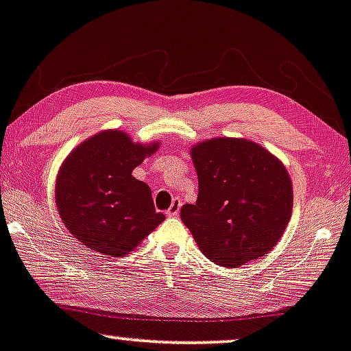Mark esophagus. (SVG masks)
Here are the masks:
<instances>
[{
	"instance_id": "34e87169",
	"label": "esophagus",
	"mask_w": 351,
	"mask_h": 351,
	"mask_svg": "<svg viewBox=\"0 0 351 351\" xmlns=\"http://www.w3.org/2000/svg\"><path fill=\"white\" fill-rule=\"evenodd\" d=\"M180 208H181V200L180 199H173L170 208L167 210V215H168V217H176V215L180 213Z\"/></svg>"
}]
</instances>
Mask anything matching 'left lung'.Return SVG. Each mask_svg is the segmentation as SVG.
<instances>
[{
	"mask_svg": "<svg viewBox=\"0 0 351 351\" xmlns=\"http://www.w3.org/2000/svg\"><path fill=\"white\" fill-rule=\"evenodd\" d=\"M195 204L181 208L202 254L224 268L266 256L281 241L293 207L292 180L279 158L244 138L194 144Z\"/></svg>",
	"mask_w": 351,
	"mask_h": 351,
	"instance_id": "left-lung-1",
	"label": "left lung"
}]
</instances>
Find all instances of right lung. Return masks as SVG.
I'll return each instance as SVG.
<instances>
[{"label": "right lung", "mask_w": 351, "mask_h": 351, "mask_svg": "<svg viewBox=\"0 0 351 351\" xmlns=\"http://www.w3.org/2000/svg\"><path fill=\"white\" fill-rule=\"evenodd\" d=\"M160 143H134L127 132L104 130L78 144L56 178V205L70 234L88 249L120 258L165 219L152 191L132 175Z\"/></svg>", "instance_id": "obj_1"}]
</instances>
